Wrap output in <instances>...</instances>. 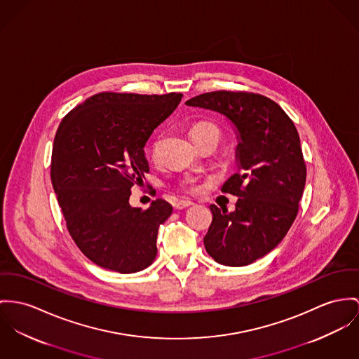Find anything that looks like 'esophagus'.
<instances>
[{"label": "esophagus", "mask_w": 359, "mask_h": 359, "mask_svg": "<svg viewBox=\"0 0 359 359\" xmlns=\"http://www.w3.org/2000/svg\"><path fill=\"white\" fill-rule=\"evenodd\" d=\"M194 203L191 201H177L173 206H175V209H177V210H182V209H186V208H189V206H193Z\"/></svg>", "instance_id": "esophagus-1"}]
</instances>
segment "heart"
<instances>
[{"label": "heart", "mask_w": 359, "mask_h": 359, "mask_svg": "<svg viewBox=\"0 0 359 359\" xmlns=\"http://www.w3.org/2000/svg\"><path fill=\"white\" fill-rule=\"evenodd\" d=\"M202 133H216L219 134V130L216 126L210 124V123H202V124H196L195 127H193L191 130V135H196V134H202ZM220 135V134H219ZM156 150V147H154ZM182 189L184 191H189V193H196L199 191V186L196 184V182L191 179V177H186L183 182H182Z\"/></svg>", "instance_id": "b5f03b06"}]
</instances>
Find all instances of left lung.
I'll use <instances>...</instances> for the list:
<instances>
[{
  "label": "left lung",
  "mask_w": 359,
  "mask_h": 359,
  "mask_svg": "<svg viewBox=\"0 0 359 359\" xmlns=\"http://www.w3.org/2000/svg\"><path fill=\"white\" fill-rule=\"evenodd\" d=\"M186 105L219 113L236 134L239 172L221 191L239 199L231 213L210 205L213 221L203 243L221 265L245 266L276 248L297 217L306 183L298 131L276 102L259 94L213 91Z\"/></svg>",
  "instance_id": "1"
}]
</instances>
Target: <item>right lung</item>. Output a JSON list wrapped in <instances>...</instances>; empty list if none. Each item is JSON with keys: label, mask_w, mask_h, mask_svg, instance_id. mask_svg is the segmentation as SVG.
<instances>
[{"label": "right lung", "mask_w": 359, "mask_h": 359, "mask_svg": "<svg viewBox=\"0 0 359 359\" xmlns=\"http://www.w3.org/2000/svg\"><path fill=\"white\" fill-rule=\"evenodd\" d=\"M182 97L101 93L57 130L50 172L57 201L76 246L101 268L134 273L157 255L158 226L172 206L156 199L142 210L130 205V195L149 172L147 139Z\"/></svg>", "instance_id": "obj_1"}]
</instances>
